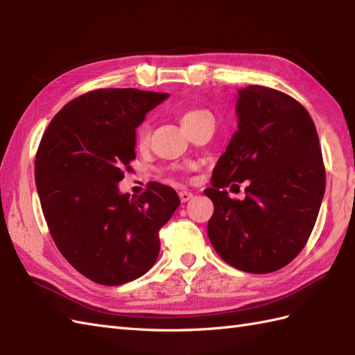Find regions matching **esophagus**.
Returning a JSON list of instances; mask_svg holds the SVG:
<instances>
[{"label":"esophagus","mask_w":355,"mask_h":355,"mask_svg":"<svg viewBox=\"0 0 355 355\" xmlns=\"http://www.w3.org/2000/svg\"><path fill=\"white\" fill-rule=\"evenodd\" d=\"M178 197H180V200H182V202H186V201H189L193 195L189 191H180Z\"/></svg>","instance_id":"1"}]
</instances>
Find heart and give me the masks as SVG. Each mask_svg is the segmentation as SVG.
<instances>
[{"instance_id":"obj_1","label":"heart","mask_w":355,"mask_h":355,"mask_svg":"<svg viewBox=\"0 0 355 355\" xmlns=\"http://www.w3.org/2000/svg\"><path fill=\"white\" fill-rule=\"evenodd\" d=\"M210 112L207 110H202V108H191L183 112L182 116V123H189L192 120H197L202 116H207ZM149 135H150V125L148 120H143V122L137 126V130H135V141H137V145H146L148 140H149Z\"/></svg>"}]
</instances>
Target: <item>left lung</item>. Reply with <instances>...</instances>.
I'll list each match as a JSON object with an SVG mask.
<instances>
[{
	"label": "left lung",
	"mask_w": 355,
	"mask_h": 355,
	"mask_svg": "<svg viewBox=\"0 0 355 355\" xmlns=\"http://www.w3.org/2000/svg\"><path fill=\"white\" fill-rule=\"evenodd\" d=\"M238 131L205 191L215 210L207 235L216 253L247 273H271L302 252L325 193V166L308 111L291 96L250 85L238 92ZM246 183V198L223 189Z\"/></svg>",
	"instance_id": "obj_1"
}]
</instances>
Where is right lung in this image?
<instances>
[{"mask_svg":"<svg viewBox=\"0 0 355 355\" xmlns=\"http://www.w3.org/2000/svg\"><path fill=\"white\" fill-rule=\"evenodd\" d=\"M168 93L101 88L69 102L45 130L35 160L36 189L59 252L102 285L143 276L160 252L158 230L180 206L172 187L119 192L135 158V128Z\"/></svg>","mask_w":355,"mask_h":355,"instance_id":"1","label":"right lung"}]
</instances>
